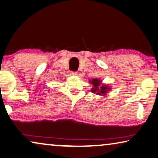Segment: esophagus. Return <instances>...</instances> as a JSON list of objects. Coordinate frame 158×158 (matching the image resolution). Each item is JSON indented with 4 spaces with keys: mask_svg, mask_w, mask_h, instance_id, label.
Segmentation results:
<instances>
[{
    "mask_svg": "<svg viewBox=\"0 0 158 158\" xmlns=\"http://www.w3.org/2000/svg\"><path fill=\"white\" fill-rule=\"evenodd\" d=\"M71 75H77L78 73L76 72V71H71Z\"/></svg>",
    "mask_w": 158,
    "mask_h": 158,
    "instance_id": "1",
    "label": "esophagus"
}]
</instances>
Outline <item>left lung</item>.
<instances>
[{"label": "left lung", "mask_w": 158, "mask_h": 158, "mask_svg": "<svg viewBox=\"0 0 158 158\" xmlns=\"http://www.w3.org/2000/svg\"><path fill=\"white\" fill-rule=\"evenodd\" d=\"M89 82L92 84L93 87L91 89V92L94 94H98V95L104 96L108 91L110 90V87L107 85H102V81L98 79H92L89 80Z\"/></svg>", "instance_id": "obj_1"}]
</instances>
